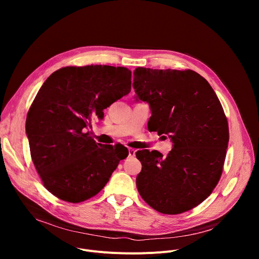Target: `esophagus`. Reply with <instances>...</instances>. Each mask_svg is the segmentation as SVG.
Returning a JSON list of instances; mask_svg holds the SVG:
<instances>
[{
	"label": "esophagus",
	"mask_w": 259,
	"mask_h": 259,
	"mask_svg": "<svg viewBox=\"0 0 259 259\" xmlns=\"http://www.w3.org/2000/svg\"><path fill=\"white\" fill-rule=\"evenodd\" d=\"M135 152H137V151H135L134 149H132V148H129V149H128V153H129V156H130V157H133V156L135 155Z\"/></svg>",
	"instance_id": "esophagus-1"
}]
</instances>
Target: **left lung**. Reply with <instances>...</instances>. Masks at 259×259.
<instances>
[{
    "mask_svg": "<svg viewBox=\"0 0 259 259\" xmlns=\"http://www.w3.org/2000/svg\"><path fill=\"white\" fill-rule=\"evenodd\" d=\"M133 74L137 100L151 109L148 129L173 143L167 156L137 152L142 162L139 193L160 213L191 210L212 193L223 173L229 126L222 104L207 79L193 70L139 67Z\"/></svg>",
    "mask_w": 259,
    "mask_h": 259,
    "instance_id": "left-lung-1",
    "label": "left lung"
}]
</instances>
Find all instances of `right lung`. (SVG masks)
<instances>
[{"label":"right lung","instance_id":"add662e5","mask_svg":"<svg viewBox=\"0 0 259 259\" xmlns=\"http://www.w3.org/2000/svg\"><path fill=\"white\" fill-rule=\"evenodd\" d=\"M130 90L125 67L68 66L45 80L27 113L26 134L34 167L54 196L73 203L91 198L128 156L126 147L99 144L87 128Z\"/></svg>","mask_w":259,"mask_h":259}]
</instances>
